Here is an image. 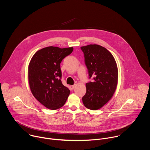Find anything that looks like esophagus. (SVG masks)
I'll use <instances>...</instances> for the list:
<instances>
[{"label":"esophagus","mask_w":150,"mask_h":150,"mask_svg":"<svg viewBox=\"0 0 150 150\" xmlns=\"http://www.w3.org/2000/svg\"><path fill=\"white\" fill-rule=\"evenodd\" d=\"M75 86H76V84H74V85H72L71 87H72V89H74V88H75Z\"/></svg>","instance_id":"1"}]
</instances>
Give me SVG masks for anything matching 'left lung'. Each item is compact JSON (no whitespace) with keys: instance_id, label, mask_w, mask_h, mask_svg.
<instances>
[{"instance_id":"left-lung-1","label":"left lung","mask_w":150,"mask_h":150,"mask_svg":"<svg viewBox=\"0 0 150 150\" xmlns=\"http://www.w3.org/2000/svg\"><path fill=\"white\" fill-rule=\"evenodd\" d=\"M90 78L86 83V93L82 97L85 108L92 110L101 108L113 97L118 81V69L112 53L104 47L90 45L81 47Z\"/></svg>"}]
</instances>
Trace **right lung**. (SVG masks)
<instances>
[{
    "mask_svg": "<svg viewBox=\"0 0 150 150\" xmlns=\"http://www.w3.org/2000/svg\"><path fill=\"white\" fill-rule=\"evenodd\" d=\"M73 50V47L49 46L38 50L30 60L28 70L30 90L34 97L47 109H60L70 94L69 88L62 83L60 64Z\"/></svg>",
    "mask_w": 150,
    "mask_h": 150,
    "instance_id": "obj_1",
    "label": "right lung"
}]
</instances>
